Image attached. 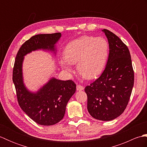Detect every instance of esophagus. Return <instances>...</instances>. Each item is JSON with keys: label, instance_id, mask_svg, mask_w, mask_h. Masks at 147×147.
Returning <instances> with one entry per match:
<instances>
[{"label": "esophagus", "instance_id": "esophagus-1", "mask_svg": "<svg viewBox=\"0 0 147 147\" xmlns=\"http://www.w3.org/2000/svg\"><path fill=\"white\" fill-rule=\"evenodd\" d=\"M76 90H78V91H81V90H84V86H83L82 85H78L76 86Z\"/></svg>", "mask_w": 147, "mask_h": 147}]
</instances>
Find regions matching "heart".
Segmentation results:
<instances>
[{
    "instance_id": "1",
    "label": "heart",
    "mask_w": 147,
    "mask_h": 147,
    "mask_svg": "<svg viewBox=\"0 0 147 147\" xmlns=\"http://www.w3.org/2000/svg\"><path fill=\"white\" fill-rule=\"evenodd\" d=\"M64 56L59 58L61 67L68 72L77 63L78 73L86 79L100 75L107 64L109 45L103 37L83 36L69 42L65 49Z\"/></svg>"
}]
</instances>
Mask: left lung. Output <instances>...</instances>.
Instances as JSON below:
<instances>
[{
	"mask_svg": "<svg viewBox=\"0 0 147 147\" xmlns=\"http://www.w3.org/2000/svg\"><path fill=\"white\" fill-rule=\"evenodd\" d=\"M108 40L109 55L101 76L85 88L87 109L96 119L108 121L125 110L134 85V71L128 48L112 32L102 30Z\"/></svg>",
	"mask_w": 147,
	"mask_h": 147,
	"instance_id": "obj_1",
	"label": "left lung"
}]
</instances>
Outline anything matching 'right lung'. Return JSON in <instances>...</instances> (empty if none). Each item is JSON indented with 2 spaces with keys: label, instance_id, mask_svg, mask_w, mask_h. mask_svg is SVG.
<instances>
[{
  "label": "right lung",
  "instance_id": "1",
  "mask_svg": "<svg viewBox=\"0 0 147 147\" xmlns=\"http://www.w3.org/2000/svg\"><path fill=\"white\" fill-rule=\"evenodd\" d=\"M61 33L39 34L24 42L19 50L14 62L12 81L15 85L19 105L37 124L51 126L63 119L68 101L76 92L73 81H62L51 77L35 92L30 91L24 83L23 64L24 56L33 51L42 50L55 56Z\"/></svg>",
  "mask_w": 147,
  "mask_h": 147
}]
</instances>
